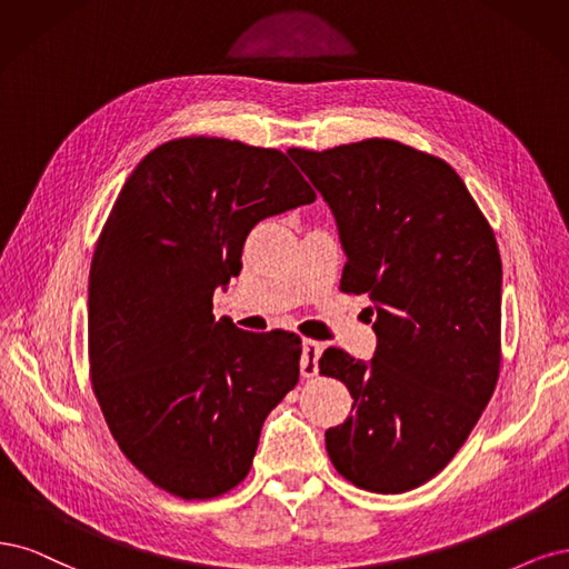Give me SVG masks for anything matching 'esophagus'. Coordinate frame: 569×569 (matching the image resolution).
<instances>
[{
	"instance_id": "esophagus-1",
	"label": "esophagus",
	"mask_w": 569,
	"mask_h": 569,
	"mask_svg": "<svg viewBox=\"0 0 569 569\" xmlns=\"http://www.w3.org/2000/svg\"><path fill=\"white\" fill-rule=\"evenodd\" d=\"M323 352V345L317 340H302V359H300V373L302 378H315L319 373V357Z\"/></svg>"
}]
</instances>
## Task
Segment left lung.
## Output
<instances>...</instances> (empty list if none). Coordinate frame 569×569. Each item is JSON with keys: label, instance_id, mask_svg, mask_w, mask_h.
<instances>
[{"label": "left lung", "instance_id": "obj_1", "mask_svg": "<svg viewBox=\"0 0 569 569\" xmlns=\"http://www.w3.org/2000/svg\"><path fill=\"white\" fill-rule=\"evenodd\" d=\"M331 208L347 264L340 288L371 298L373 359L326 350L319 373L355 405L326 430L352 485L399 493L461 449L499 380L501 254L463 179L390 139L290 149Z\"/></svg>", "mask_w": 569, "mask_h": 569}]
</instances>
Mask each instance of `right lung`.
Segmentation results:
<instances>
[{"mask_svg": "<svg viewBox=\"0 0 569 569\" xmlns=\"http://www.w3.org/2000/svg\"><path fill=\"white\" fill-rule=\"evenodd\" d=\"M277 149L189 137L127 177L89 269L91 385L118 447L160 489L212 499L241 482L264 418L296 388L302 340L214 321L250 229L315 203Z\"/></svg>", "mask_w": 569, "mask_h": 569, "instance_id": "add662e5", "label": "right lung"}]
</instances>
